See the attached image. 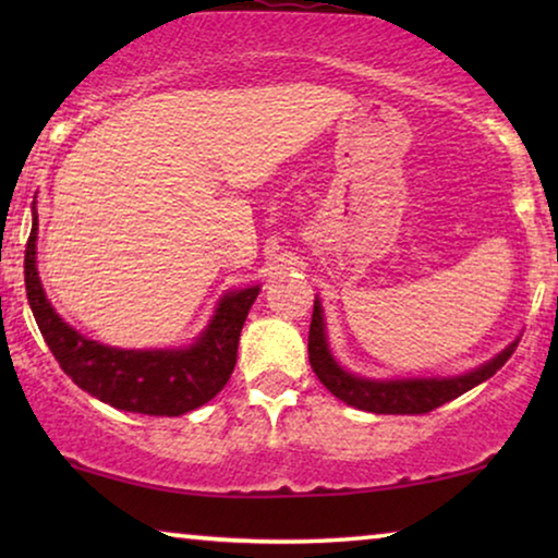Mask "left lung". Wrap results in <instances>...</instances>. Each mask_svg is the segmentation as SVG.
<instances>
[{"label":"left lung","instance_id":"8db88e82","mask_svg":"<svg viewBox=\"0 0 558 558\" xmlns=\"http://www.w3.org/2000/svg\"><path fill=\"white\" fill-rule=\"evenodd\" d=\"M310 365L323 380V386L348 407L371 411V414H429V411L439 409L441 403L457 399L470 388L483 384L490 376H495L510 355L515 353L518 340L487 361L480 368L464 373V376L452 378H403V380H373L361 378L353 373L342 371L338 361H335L330 348H327L325 335V319H323V304L315 300V310H312V325H310Z\"/></svg>","mask_w":558,"mask_h":558}]
</instances>
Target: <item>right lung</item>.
Segmentation results:
<instances>
[{"label": "right lung", "mask_w": 558, "mask_h": 558, "mask_svg": "<svg viewBox=\"0 0 558 558\" xmlns=\"http://www.w3.org/2000/svg\"><path fill=\"white\" fill-rule=\"evenodd\" d=\"M37 213L25 248V289L50 353L73 384L113 409L149 416H180L208 403L235 368L241 327L258 287L239 289L218 302L210 325L185 350H121L83 338L43 292L35 266Z\"/></svg>", "instance_id": "add662e5"}]
</instances>
